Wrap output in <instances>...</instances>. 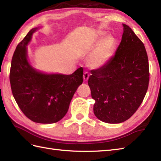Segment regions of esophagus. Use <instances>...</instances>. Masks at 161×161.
<instances>
[{"label":"esophagus","instance_id":"esophagus-1","mask_svg":"<svg viewBox=\"0 0 161 161\" xmlns=\"http://www.w3.org/2000/svg\"><path fill=\"white\" fill-rule=\"evenodd\" d=\"M83 77H84V80L85 81H86L88 80V78H89V73H88V72H85V73H84Z\"/></svg>","mask_w":161,"mask_h":161}]
</instances>
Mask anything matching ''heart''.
<instances>
[{
  "label": "heart",
  "instance_id": "obj_1",
  "mask_svg": "<svg viewBox=\"0 0 161 161\" xmlns=\"http://www.w3.org/2000/svg\"><path fill=\"white\" fill-rule=\"evenodd\" d=\"M104 33H99V39L95 42V43H97L98 44L88 58V64L93 68H100L108 62L115 45L114 38L111 36H108L100 41Z\"/></svg>",
  "mask_w": 161,
  "mask_h": 161
}]
</instances>
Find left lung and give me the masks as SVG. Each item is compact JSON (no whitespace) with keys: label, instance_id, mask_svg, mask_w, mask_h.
<instances>
[{"label":"left lung","instance_id":"left-lung-1","mask_svg":"<svg viewBox=\"0 0 161 161\" xmlns=\"http://www.w3.org/2000/svg\"><path fill=\"white\" fill-rule=\"evenodd\" d=\"M122 41L108 62L92 70L88 79L93 111L101 121L117 124L138 110L148 89L149 69L144 44L128 25L123 24Z\"/></svg>","mask_w":161,"mask_h":161}]
</instances>
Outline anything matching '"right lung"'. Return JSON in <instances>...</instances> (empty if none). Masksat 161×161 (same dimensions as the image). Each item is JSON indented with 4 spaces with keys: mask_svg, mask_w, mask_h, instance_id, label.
Instances as JSON below:
<instances>
[{
    "mask_svg": "<svg viewBox=\"0 0 161 161\" xmlns=\"http://www.w3.org/2000/svg\"><path fill=\"white\" fill-rule=\"evenodd\" d=\"M33 28L20 42L14 53L9 73L13 96L19 107L32 121L51 124L62 119L70 101L83 82V68L73 74L47 75L30 66L27 59V47Z\"/></svg>",
    "mask_w": 161,
    "mask_h": 161,
    "instance_id": "add662e5",
    "label": "right lung"
}]
</instances>
